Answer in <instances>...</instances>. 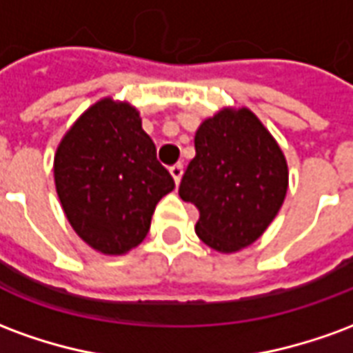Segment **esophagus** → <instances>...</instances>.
<instances>
[{
  "label": "esophagus",
  "instance_id": "obj_1",
  "mask_svg": "<svg viewBox=\"0 0 353 353\" xmlns=\"http://www.w3.org/2000/svg\"><path fill=\"white\" fill-rule=\"evenodd\" d=\"M170 174H172V177H174V181H176V185L181 181V176H183V166L181 164H174L172 168H170Z\"/></svg>",
  "mask_w": 353,
  "mask_h": 353
}]
</instances>
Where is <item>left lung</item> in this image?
<instances>
[{"label": "left lung", "instance_id": "obj_1", "mask_svg": "<svg viewBox=\"0 0 353 353\" xmlns=\"http://www.w3.org/2000/svg\"><path fill=\"white\" fill-rule=\"evenodd\" d=\"M194 149L179 196L199 208L194 230L204 244L221 253L240 252L280 212L289 183L285 157L248 108H225L206 119Z\"/></svg>", "mask_w": 353, "mask_h": 353}]
</instances>
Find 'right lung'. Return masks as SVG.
Instances as JSON below:
<instances>
[{"instance_id": "obj_1", "label": "right lung", "mask_w": 353, "mask_h": 353, "mask_svg": "<svg viewBox=\"0 0 353 353\" xmlns=\"http://www.w3.org/2000/svg\"><path fill=\"white\" fill-rule=\"evenodd\" d=\"M54 183L73 230L103 255L141 244L159 200L176 187L138 109L113 98L96 101L65 132Z\"/></svg>"}]
</instances>
